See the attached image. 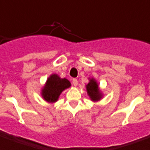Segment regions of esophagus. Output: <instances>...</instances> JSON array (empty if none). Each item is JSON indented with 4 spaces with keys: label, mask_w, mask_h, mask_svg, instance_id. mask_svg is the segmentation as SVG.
Returning <instances> with one entry per match:
<instances>
[{
    "label": "esophagus",
    "mask_w": 150,
    "mask_h": 150,
    "mask_svg": "<svg viewBox=\"0 0 150 150\" xmlns=\"http://www.w3.org/2000/svg\"><path fill=\"white\" fill-rule=\"evenodd\" d=\"M73 84H74V86H77V84H78V81H77V80H76V79H74V80H73Z\"/></svg>",
    "instance_id": "34e87169"
}]
</instances>
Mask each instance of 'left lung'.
<instances>
[{
	"label": "left lung",
	"mask_w": 150,
	"mask_h": 150,
	"mask_svg": "<svg viewBox=\"0 0 150 150\" xmlns=\"http://www.w3.org/2000/svg\"><path fill=\"white\" fill-rule=\"evenodd\" d=\"M89 83L86 84L87 95L93 102H98L103 97L102 90L99 87V83L95 78H89Z\"/></svg>",
	"instance_id": "left-lung-1"
}]
</instances>
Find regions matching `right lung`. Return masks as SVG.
Returning a JSON list of instances; mask_svg holds the SVG:
<instances>
[{"label": "right lung", "mask_w": 150, "mask_h": 150, "mask_svg": "<svg viewBox=\"0 0 150 150\" xmlns=\"http://www.w3.org/2000/svg\"><path fill=\"white\" fill-rule=\"evenodd\" d=\"M70 86L71 83L67 79L61 78L57 74H52L42 86L40 95L46 102L54 103L57 101L62 92Z\"/></svg>", "instance_id": "right-lung-1"}]
</instances>
